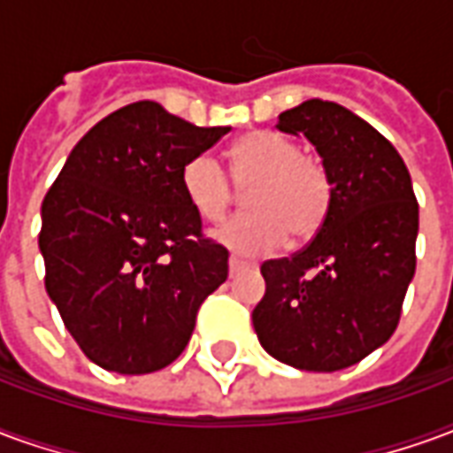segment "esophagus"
<instances>
[{
	"mask_svg": "<svg viewBox=\"0 0 453 453\" xmlns=\"http://www.w3.org/2000/svg\"><path fill=\"white\" fill-rule=\"evenodd\" d=\"M227 265H230V274H237V272H245L247 266V262H242V259H240V257H230V262H227Z\"/></svg>",
	"mask_w": 453,
	"mask_h": 453,
	"instance_id": "obj_1",
	"label": "esophagus"
}]
</instances>
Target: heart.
Returning a JSON list of instances; mask_svg holds the SVG:
<instances>
[{
	"label": "heart",
	"mask_w": 453,
	"mask_h": 453,
	"mask_svg": "<svg viewBox=\"0 0 453 453\" xmlns=\"http://www.w3.org/2000/svg\"><path fill=\"white\" fill-rule=\"evenodd\" d=\"M227 173L237 188H247L245 206L255 211L233 218L216 233L218 242L237 255H272L288 235L305 242L330 216L333 179L325 165L279 133L257 130L237 140L227 150ZM229 180L208 155L191 157L179 174L188 206L211 223L223 220L233 206L235 188Z\"/></svg>",
	"instance_id": "obj_1"
}]
</instances>
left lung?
<instances>
[{
    "mask_svg": "<svg viewBox=\"0 0 453 453\" xmlns=\"http://www.w3.org/2000/svg\"><path fill=\"white\" fill-rule=\"evenodd\" d=\"M276 128L313 142L333 179V208L301 252L262 265L266 291L252 325L288 366L347 369L398 327L418 265V198L398 150L340 104L308 99Z\"/></svg>",
    "mask_w": 453,
    "mask_h": 453,
    "instance_id": "1",
    "label": "left lung"
}]
</instances>
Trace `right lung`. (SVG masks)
Returning <instances> with one entry per match:
<instances>
[{
    "label": "right lung",
    "mask_w": 453,
    "mask_h": 453,
    "mask_svg": "<svg viewBox=\"0 0 453 453\" xmlns=\"http://www.w3.org/2000/svg\"><path fill=\"white\" fill-rule=\"evenodd\" d=\"M227 130L198 128L157 102L128 104L74 145L48 188L45 291L96 366L126 376L169 366L227 279V250L203 237L179 181Z\"/></svg>",
    "instance_id": "1"
}]
</instances>
